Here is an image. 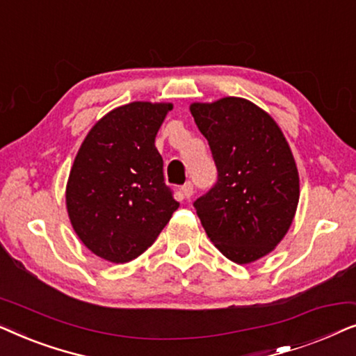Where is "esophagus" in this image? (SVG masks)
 Wrapping results in <instances>:
<instances>
[{
	"label": "esophagus",
	"instance_id": "obj_1",
	"mask_svg": "<svg viewBox=\"0 0 356 356\" xmlns=\"http://www.w3.org/2000/svg\"><path fill=\"white\" fill-rule=\"evenodd\" d=\"M181 193H183V196L186 197V199H189L193 196V184L191 183H186V184H183V188H181Z\"/></svg>",
	"mask_w": 356,
	"mask_h": 356
}]
</instances>
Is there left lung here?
I'll return each mask as SVG.
<instances>
[{
    "mask_svg": "<svg viewBox=\"0 0 356 356\" xmlns=\"http://www.w3.org/2000/svg\"><path fill=\"white\" fill-rule=\"evenodd\" d=\"M207 139L217 183L194 202L213 246L236 264L275 250L293 222L300 177L274 118L240 97L189 106Z\"/></svg>",
    "mask_w": 356,
    "mask_h": 356,
    "instance_id": "8db88e82",
    "label": "left lung"
}]
</instances>
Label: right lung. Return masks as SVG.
Listing matches in <instances>:
<instances>
[{"instance_id": "1", "label": "right lung", "mask_w": 356, "mask_h": 356, "mask_svg": "<svg viewBox=\"0 0 356 356\" xmlns=\"http://www.w3.org/2000/svg\"><path fill=\"white\" fill-rule=\"evenodd\" d=\"M172 104L131 102L92 126L66 184V209L79 240L123 264L157 240L179 204L163 181L155 136Z\"/></svg>"}]
</instances>
